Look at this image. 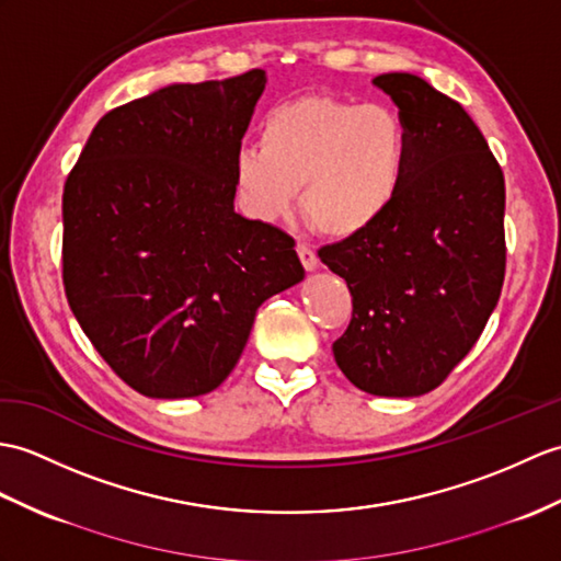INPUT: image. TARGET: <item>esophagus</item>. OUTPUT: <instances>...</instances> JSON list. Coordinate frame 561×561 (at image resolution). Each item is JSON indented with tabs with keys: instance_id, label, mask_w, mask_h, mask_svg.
I'll use <instances>...</instances> for the list:
<instances>
[{
	"instance_id": "esophagus-1",
	"label": "esophagus",
	"mask_w": 561,
	"mask_h": 561,
	"mask_svg": "<svg viewBox=\"0 0 561 561\" xmlns=\"http://www.w3.org/2000/svg\"><path fill=\"white\" fill-rule=\"evenodd\" d=\"M296 253H298V257H301V263H304L306 270H316L318 267V255H316V251L310 249L308 243H298L296 245Z\"/></svg>"
}]
</instances>
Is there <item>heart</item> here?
<instances>
[{"mask_svg": "<svg viewBox=\"0 0 561 561\" xmlns=\"http://www.w3.org/2000/svg\"><path fill=\"white\" fill-rule=\"evenodd\" d=\"M409 164V128L387 104L301 95L272 107L260 148H241L233 181L249 210L279 219L296 191L318 231L346 239L366 231L397 201Z\"/></svg>", "mask_w": 561, "mask_h": 561, "instance_id": "b5f03b06", "label": "heart"}]
</instances>
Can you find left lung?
<instances>
[{
    "label": "left lung",
    "mask_w": 561,
    "mask_h": 561,
    "mask_svg": "<svg viewBox=\"0 0 561 561\" xmlns=\"http://www.w3.org/2000/svg\"><path fill=\"white\" fill-rule=\"evenodd\" d=\"M409 128L392 207L366 231L318 251L351 291L336 366L375 397L433 392L459 366L500 301L504 174L457 100L413 73H382Z\"/></svg>",
    "instance_id": "left-lung-1"
}]
</instances>
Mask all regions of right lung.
<instances>
[{
	"instance_id": "1",
	"label": "right lung",
	"mask_w": 561,
	"mask_h": 561,
	"mask_svg": "<svg viewBox=\"0 0 561 561\" xmlns=\"http://www.w3.org/2000/svg\"><path fill=\"white\" fill-rule=\"evenodd\" d=\"M267 76L179 83L98 122L64 184L61 279L104 363L152 399L213 392L255 310L304 279L284 229L233 213Z\"/></svg>"
}]
</instances>
